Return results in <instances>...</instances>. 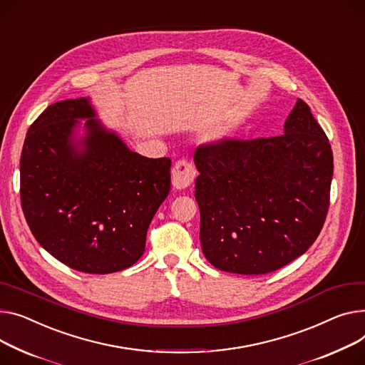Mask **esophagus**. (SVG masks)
Returning a JSON list of instances; mask_svg holds the SVG:
<instances>
[{"label":"esophagus","instance_id":"1","mask_svg":"<svg viewBox=\"0 0 365 365\" xmlns=\"http://www.w3.org/2000/svg\"><path fill=\"white\" fill-rule=\"evenodd\" d=\"M197 178V170L189 160H179L176 161L172 170V182L176 189H185L190 186Z\"/></svg>","mask_w":365,"mask_h":365}]
</instances>
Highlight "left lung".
<instances>
[{"instance_id":"8db88e82","label":"left lung","mask_w":365,"mask_h":365,"mask_svg":"<svg viewBox=\"0 0 365 365\" xmlns=\"http://www.w3.org/2000/svg\"><path fill=\"white\" fill-rule=\"evenodd\" d=\"M201 245L218 270L267 274L320 235L330 202L333 154L309 107L298 100L284 133L200 145Z\"/></svg>"}]
</instances>
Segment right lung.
Here are the masks:
<instances>
[{
	"label": "right lung",
	"instance_id": "add662e5",
	"mask_svg": "<svg viewBox=\"0 0 365 365\" xmlns=\"http://www.w3.org/2000/svg\"><path fill=\"white\" fill-rule=\"evenodd\" d=\"M95 115L89 98L43 110L23 143L20 201L45 251L73 270L107 274L142 257L172 161L130 151ZM79 118H88L87 133L75 141Z\"/></svg>",
	"mask_w": 365,
	"mask_h": 365
}]
</instances>
